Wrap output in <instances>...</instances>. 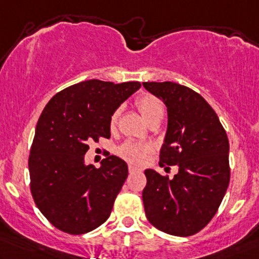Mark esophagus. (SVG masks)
<instances>
[{
    "instance_id": "esophagus-1",
    "label": "esophagus",
    "mask_w": 259,
    "mask_h": 259,
    "mask_svg": "<svg viewBox=\"0 0 259 259\" xmlns=\"http://www.w3.org/2000/svg\"><path fill=\"white\" fill-rule=\"evenodd\" d=\"M138 171H141V169H139L138 167L132 166V164H129V172H130V173H134V172H138Z\"/></svg>"
}]
</instances>
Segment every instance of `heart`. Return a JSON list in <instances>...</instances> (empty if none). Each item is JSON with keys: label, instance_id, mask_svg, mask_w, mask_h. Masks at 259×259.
<instances>
[{"label": "heart", "instance_id": "heart-1", "mask_svg": "<svg viewBox=\"0 0 259 259\" xmlns=\"http://www.w3.org/2000/svg\"><path fill=\"white\" fill-rule=\"evenodd\" d=\"M135 106L139 109V112L141 113V115L144 116V119L146 120L147 124L156 123V121L160 123L161 119L163 118L164 115L163 103H162L161 99L156 97V96H139V97L135 99ZM119 115H120V110L119 109H115L114 112L112 113V115H110L109 127L112 130H114L116 127ZM151 146L147 144L139 143V141L134 140H126L118 147L116 152H118V155L120 156L121 158L130 162V163L141 164L144 163L145 160H146L147 155L151 152Z\"/></svg>", "mask_w": 259, "mask_h": 259}]
</instances>
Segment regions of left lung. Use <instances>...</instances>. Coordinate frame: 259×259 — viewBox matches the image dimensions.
<instances>
[{"label": "left lung", "instance_id": "obj_1", "mask_svg": "<svg viewBox=\"0 0 259 259\" xmlns=\"http://www.w3.org/2000/svg\"><path fill=\"white\" fill-rule=\"evenodd\" d=\"M143 84L168 113L160 166L178 167L173 178L145 171V214L162 232L192 236L214 218L229 187V139L214 109L192 88L168 81Z\"/></svg>", "mask_w": 259, "mask_h": 259}]
</instances>
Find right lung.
<instances>
[{"label":"right lung","mask_w":259,"mask_h":259,"mask_svg":"<svg viewBox=\"0 0 259 259\" xmlns=\"http://www.w3.org/2000/svg\"><path fill=\"white\" fill-rule=\"evenodd\" d=\"M140 86L90 79L56 93L42 110L28 160L30 193L60 231L86 234L109 218L127 164L108 153L96 168L84 164V153L92 141L110 138V115Z\"/></svg>","instance_id":"obj_1"}]
</instances>
